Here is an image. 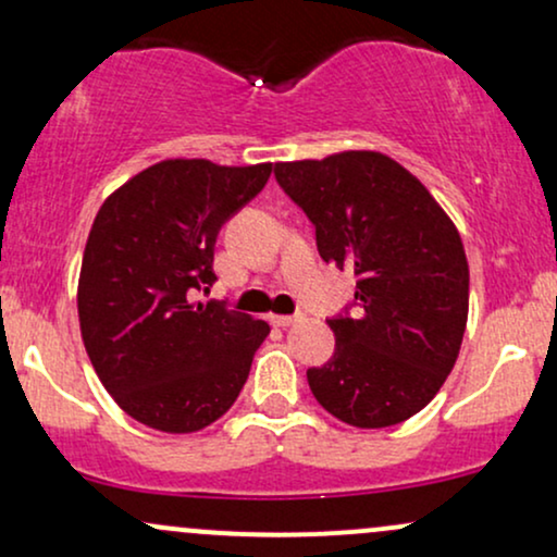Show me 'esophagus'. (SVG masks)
Listing matches in <instances>:
<instances>
[{"label":"esophagus","mask_w":557,"mask_h":557,"mask_svg":"<svg viewBox=\"0 0 557 557\" xmlns=\"http://www.w3.org/2000/svg\"><path fill=\"white\" fill-rule=\"evenodd\" d=\"M300 319H304V314H280V317H270V322L274 324V327H290V324H296V322H300Z\"/></svg>","instance_id":"1"}]
</instances>
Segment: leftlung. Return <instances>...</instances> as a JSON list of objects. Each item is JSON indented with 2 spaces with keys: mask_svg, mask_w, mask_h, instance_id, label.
I'll list each match as a JSON object with an SVG mask.
<instances>
[{
  "mask_svg": "<svg viewBox=\"0 0 557 557\" xmlns=\"http://www.w3.org/2000/svg\"><path fill=\"white\" fill-rule=\"evenodd\" d=\"M274 177L314 225L319 257L356 274L354 300L327 319L335 354L306 372L311 393L361 430L411 419L443 387L466 332L469 264L456 225L376 151L280 162Z\"/></svg>",
  "mask_w": 557,
  "mask_h": 557,
  "instance_id": "1",
  "label": "left lung"
}]
</instances>
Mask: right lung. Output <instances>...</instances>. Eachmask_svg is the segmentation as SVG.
<instances>
[{
  "label": "right lung",
  "instance_id": "right-lung-1",
  "mask_svg": "<svg viewBox=\"0 0 557 557\" xmlns=\"http://www.w3.org/2000/svg\"><path fill=\"white\" fill-rule=\"evenodd\" d=\"M272 164L168 159L101 203L78 283L86 354L107 393L151 430L185 434L233 406L270 324L194 304L216 280L220 230L264 188Z\"/></svg>",
  "mask_w": 557,
  "mask_h": 557
}]
</instances>
